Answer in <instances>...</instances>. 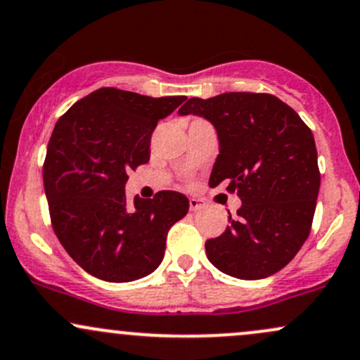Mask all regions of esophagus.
Segmentation results:
<instances>
[{
    "label": "esophagus",
    "mask_w": 360,
    "mask_h": 360,
    "mask_svg": "<svg viewBox=\"0 0 360 360\" xmlns=\"http://www.w3.org/2000/svg\"><path fill=\"white\" fill-rule=\"evenodd\" d=\"M205 206L206 203L201 198H189V210H191V212H200Z\"/></svg>",
    "instance_id": "1"
}]
</instances>
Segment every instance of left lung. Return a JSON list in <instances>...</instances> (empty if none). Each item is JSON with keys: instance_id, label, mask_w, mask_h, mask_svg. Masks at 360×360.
<instances>
[{"instance_id": "left-lung-1", "label": "left lung", "mask_w": 360, "mask_h": 360, "mask_svg": "<svg viewBox=\"0 0 360 360\" xmlns=\"http://www.w3.org/2000/svg\"><path fill=\"white\" fill-rule=\"evenodd\" d=\"M200 115L220 140L210 186L226 183L242 206L220 237L205 243L217 269L264 279L298 254L311 230L320 169L311 130L291 106L267 93L189 98L179 115Z\"/></svg>"}]
</instances>
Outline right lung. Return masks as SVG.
Listing matches in <instances>:
<instances>
[{
	"instance_id": "1",
	"label": "right lung",
	"mask_w": 360,
	"mask_h": 360,
	"mask_svg": "<svg viewBox=\"0 0 360 360\" xmlns=\"http://www.w3.org/2000/svg\"><path fill=\"white\" fill-rule=\"evenodd\" d=\"M186 96H142L101 88L57 120L44 162L52 229L65 252L94 278L128 283L162 262L167 232L186 217L177 191L125 196L128 172L148 162L159 120Z\"/></svg>"
}]
</instances>
